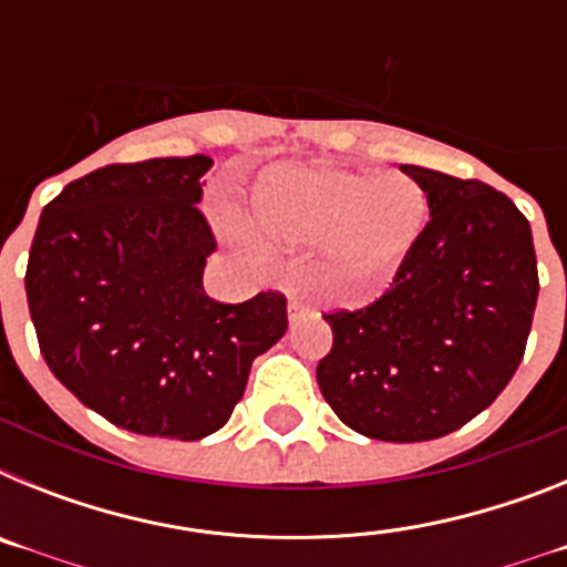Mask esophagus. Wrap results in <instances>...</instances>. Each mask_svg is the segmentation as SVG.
Here are the masks:
<instances>
[{
  "mask_svg": "<svg viewBox=\"0 0 567 567\" xmlns=\"http://www.w3.org/2000/svg\"><path fill=\"white\" fill-rule=\"evenodd\" d=\"M287 312H289V323H298L300 318H307V315H312L315 309L309 307V303H303V300H298V298H289V303H287Z\"/></svg>",
  "mask_w": 567,
  "mask_h": 567,
  "instance_id": "obj_1",
  "label": "esophagus"
}]
</instances>
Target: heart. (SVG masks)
<instances>
[{
	"label": "heart",
	"mask_w": 567,
	"mask_h": 567,
	"mask_svg": "<svg viewBox=\"0 0 567 567\" xmlns=\"http://www.w3.org/2000/svg\"><path fill=\"white\" fill-rule=\"evenodd\" d=\"M429 202L409 175L343 167H287L258 178L249 227L278 244L323 240V264L346 289L392 272L425 227Z\"/></svg>",
	"instance_id": "heart-1"
}]
</instances>
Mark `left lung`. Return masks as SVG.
Segmentation results:
<instances>
[{
    "mask_svg": "<svg viewBox=\"0 0 567 567\" xmlns=\"http://www.w3.org/2000/svg\"><path fill=\"white\" fill-rule=\"evenodd\" d=\"M429 224L392 289L354 312L323 315L332 352L318 385L363 437L423 443L485 412L525 354L539 278L530 224L483 182L405 164Z\"/></svg>",
    "mask_w": 567,
    "mask_h": 567,
    "instance_id": "obj_1",
    "label": "left lung"
}]
</instances>
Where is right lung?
<instances>
[{"label":"right lung","instance_id":"right-lung-1","mask_svg":"<svg viewBox=\"0 0 567 567\" xmlns=\"http://www.w3.org/2000/svg\"><path fill=\"white\" fill-rule=\"evenodd\" d=\"M207 155L107 164L42 209L28 307L44 363L118 429L202 440L244 398L249 365L287 332V298L204 292L215 235L195 204Z\"/></svg>","mask_w":567,"mask_h":567}]
</instances>
